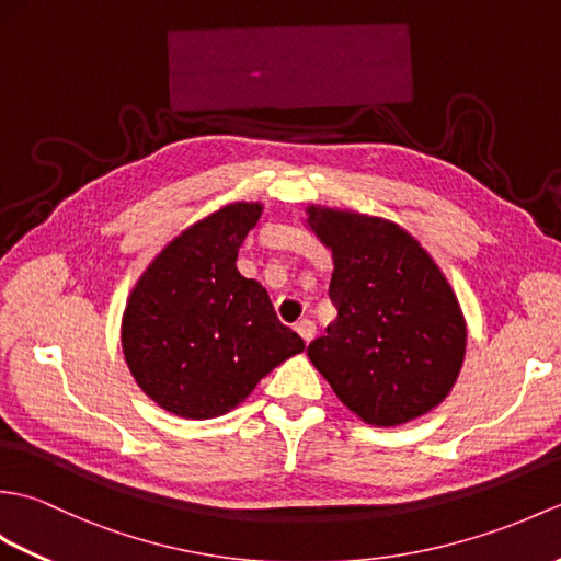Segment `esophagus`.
Masks as SVG:
<instances>
[{
    "label": "esophagus",
    "mask_w": 561,
    "mask_h": 561,
    "mask_svg": "<svg viewBox=\"0 0 561 561\" xmlns=\"http://www.w3.org/2000/svg\"><path fill=\"white\" fill-rule=\"evenodd\" d=\"M294 330L299 332V335L304 337V342H306V344L316 337V323H313V320H308V318L299 320V323H296V328H294Z\"/></svg>",
    "instance_id": "esophagus-1"
}]
</instances>
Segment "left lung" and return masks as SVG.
I'll use <instances>...</instances> for the list:
<instances>
[{"label":"left lung","instance_id":"1","mask_svg":"<svg viewBox=\"0 0 561 561\" xmlns=\"http://www.w3.org/2000/svg\"><path fill=\"white\" fill-rule=\"evenodd\" d=\"M308 226L332 250L337 318L308 344L335 396L374 426H400L446 400L468 328L446 274L398 224L311 205Z\"/></svg>","mask_w":561,"mask_h":561}]
</instances>
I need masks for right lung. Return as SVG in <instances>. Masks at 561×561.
<instances>
[{"label":"right lung","mask_w":561,"mask_h":561,"mask_svg":"<svg viewBox=\"0 0 561 561\" xmlns=\"http://www.w3.org/2000/svg\"><path fill=\"white\" fill-rule=\"evenodd\" d=\"M262 214L233 202L178 233L137 279L123 313V354L147 396L183 420L231 412L274 366L306 350L267 291L236 267Z\"/></svg>","instance_id":"right-lung-1"}]
</instances>
